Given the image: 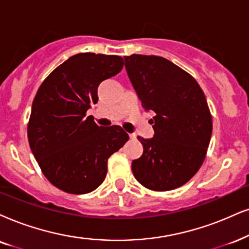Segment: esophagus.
<instances>
[{"label": "esophagus", "mask_w": 249, "mask_h": 249, "mask_svg": "<svg viewBox=\"0 0 249 249\" xmlns=\"http://www.w3.org/2000/svg\"><path fill=\"white\" fill-rule=\"evenodd\" d=\"M128 135H130V139H132V140L137 139V135H135L134 133H131V134H128Z\"/></svg>", "instance_id": "esophagus-1"}]
</instances>
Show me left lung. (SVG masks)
<instances>
[{
	"mask_svg": "<svg viewBox=\"0 0 249 249\" xmlns=\"http://www.w3.org/2000/svg\"><path fill=\"white\" fill-rule=\"evenodd\" d=\"M127 74L142 101L155 112L153 139L139 141L142 156L132 162L135 179L156 192L185 185L206 159L213 118L203 90L192 75L169 59L125 56Z\"/></svg>",
	"mask_w": 249,
	"mask_h": 249,
	"instance_id": "obj_1",
	"label": "left lung"
}]
</instances>
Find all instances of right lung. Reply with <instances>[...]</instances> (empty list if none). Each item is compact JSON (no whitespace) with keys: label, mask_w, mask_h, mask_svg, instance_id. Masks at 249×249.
Instances as JSON below:
<instances>
[{"label":"right lung","mask_w":249,"mask_h":249,"mask_svg":"<svg viewBox=\"0 0 249 249\" xmlns=\"http://www.w3.org/2000/svg\"><path fill=\"white\" fill-rule=\"evenodd\" d=\"M121 56L81 53L58 65L43 80L32 103L27 137L45 177L59 190L86 194L100 186L108 159L128 140L118 125L102 127L90 105L101 81L122 71Z\"/></svg>","instance_id":"add662e5"}]
</instances>
